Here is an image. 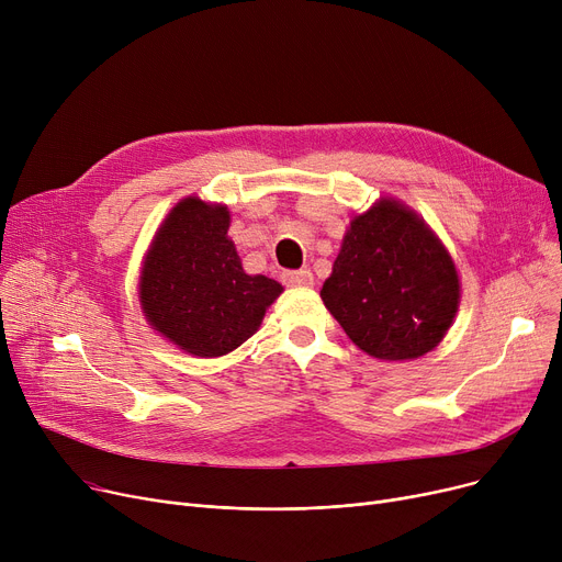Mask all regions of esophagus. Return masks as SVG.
<instances>
[{"label":"esophagus","mask_w":562,"mask_h":562,"mask_svg":"<svg viewBox=\"0 0 562 562\" xmlns=\"http://www.w3.org/2000/svg\"><path fill=\"white\" fill-rule=\"evenodd\" d=\"M282 282L286 286H314V276L307 269L286 271V273H282Z\"/></svg>","instance_id":"obj_1"}]
</instances>
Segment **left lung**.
Listing matches in <instances>:
<instances>
[{
  "instance_id": "left-lung-1",
  "label": "left lung",
  "mask_w": 562,
  "mask_h": 562,
  "mask_svg": "<svg viewBox=\"0 0 562 562\" xmlns=\"http://www.w3.org/2000/svg\"><path fill=\"white\" fill-rule=\"evenodd\" d=\"M321 299L371 358L415 360L451 328L460 280L424 218L398 200L380 198L350 221Z\"/></svg>"
}]
</instances>
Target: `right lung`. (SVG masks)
Listing matches in <instances>:
<instances>
[{
	"mask_svg": "<svg viewBox=\"0 0 562 562\" xmlns=\"http://www.w3.org/2000/svg\"><path fill=\"white\" fill-rule=\"evenodd\" d=\"M227 229L225 204L189 195L172 206L143 259V314L189 356H227L259 330L282 293L280 282L244 271Z\"/></svg>",
	"mask_w": 562,
	"mask_h": 562,
	"instance_id": "obj_1",
	"label": "right lung"
}]
</instances>
